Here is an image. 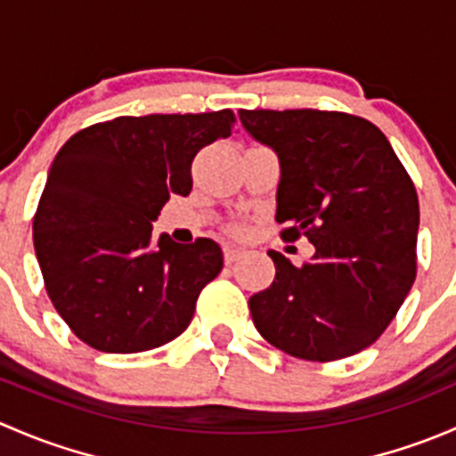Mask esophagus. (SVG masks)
Listing matches in <instances>:
<instances>
[{
    "label": "esophagus",
    "mask_w": 456,
    "mask_h": 456,
    "mask_svg": "<svg viewBox=\"0 0 456 456\" xmlns=\"http://www.w3.org/2000/svg\"><path fill=\"white\" fill-rule=\"evenodd\" d=\"M242 254H245V251L238 249V247H232V245H224V249H223L224 262H227V265H233L236 260H240Z\"/></svg>",
    "instance_id": "esophagus-1"
}]
</instances>
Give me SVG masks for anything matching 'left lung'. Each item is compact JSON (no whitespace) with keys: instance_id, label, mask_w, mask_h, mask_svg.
Returning a JSON list of instances; mask_svg holds the SVG:
<instances>
[{"instance_id":"obj_1","label":"left lung","mask_w":456,"mask_h":456,"mask_svg":"<svg viewBox=\"0 0 456 456\" xmlns=\"http://www.w3.org/2000/svg\"><path fill=\"white\" fill-rule=\"evenodd\" d=\"M242 127L280 160L275 220L309 238L296 266L269 251L275 278L249 297L262 338L309 362L370 346L417 273L419 200L388 139L370 121L322 110H240Z\"/></svg>"}]
</instances>
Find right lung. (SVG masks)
Segmentation results:
<instances>
[{"label":"right lung","instance_id":"1","mask_svg":"<svg viewBox=\"0 0 456 456\" xmlns=\"http://www.w3.org/2000/svg\"><path fill=\"white\" fill-rule=\"evenodd\" d=\"M232 110L118 117L77 132L54 156L32 220L35 254L57 314L87 346L141 353L194 317L223 269L218 242H151L169 196L191 191V160L227 139Z\"/></svg>","mask_w":456,"mask_h":456}]
</instances>
